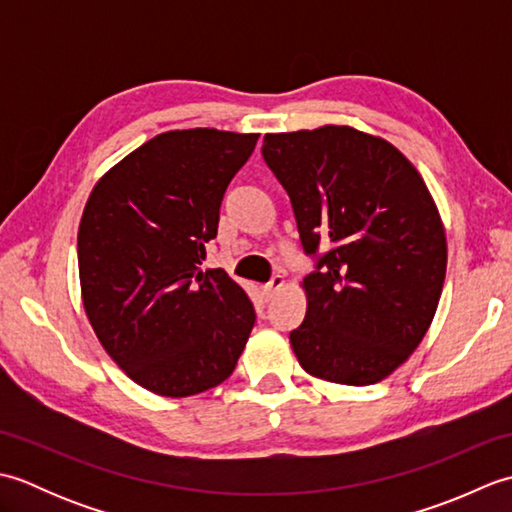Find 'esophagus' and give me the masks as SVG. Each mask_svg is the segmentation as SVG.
<instances>
[{
    "mask_svg": "<svg viewBox=\"0 0 512 512\" xmlns=\"http://www.w3.org/2000/svg\"><path fill=\"white\" fill-rule=\"evenodd\" d=\"M281 288H284V277H281V275H275L273 279L268 281L266 286H262V295H264V299H266V301H270V299H273V297L277 295V292H279Z\"/></svg>",
    "mask_w": 512,
    "mask_h": 512,
    "instance_id": "esophagus-1",
    "label": "esophagus"
}]
</instances>
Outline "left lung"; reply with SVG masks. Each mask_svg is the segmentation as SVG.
<instances>
[{
	"mask_svg": "<svg viewBox=\"0 0 512 512\" xmlns=\"http://www.w3.org/2000/svg\"><path fill=\"white\" fill-rule=\"evenodd\" d=\"M262 156L286 189L308 310L290 343L308 374L374 385L420 345L447 273V237L416 167L352 127L266 134Z\"/></svg>",
	"mask_w": 512,
	"mask_h": 512,
	"instance_id": "1",
	"label": "left lung"
}]
</instances>
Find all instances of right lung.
<instances>
[{
    "label": "right lung",
    "instance_id": "right-lung-1",
    "mask_svg": "<svg viewBox=\"0 0 512 512\" xmlns=\"http://www.w3.org/2000/svg\"><path fill=\"white\" fill-rule=\"evenodd\" d=\"M259 134L167 132L96 182L79 226L83 306L105 352L154 394L184 398L233 374L255 325L246 292L202 270L228 182Z\"/></svg>",
    "mask_w": 512,
    "mask_h": 512
}]
</instances>
